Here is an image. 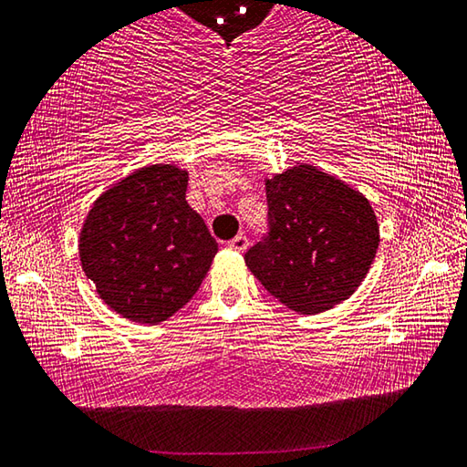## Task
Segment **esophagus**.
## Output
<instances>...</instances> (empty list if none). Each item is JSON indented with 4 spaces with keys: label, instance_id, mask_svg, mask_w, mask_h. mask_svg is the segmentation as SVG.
Wrapping results in <instances>:
<instances>
[{
    "label": "esophagus",
    "instance_id": "esophagus-1",
    "mask_svg": "<svg viewBox=\"0 0 467 467\" xmlns=\"http://www.w3.org/2000/svg\"><path fill=\"white\" fill-rule=\"evenodd\" d=\"M247 245H249V241H247L245 234H236L234 239L228 243V247L234 249V251H239V254H243V251L247 249Z\"/></svg>",
    "mask_w": 467,
    "mask_h": 467
}]
</instances>
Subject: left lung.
Wrapping results in <instances>:
<instances>
[{"mask_svg":"<svg viewBox=\"0 0 467 467\" xmlns=\"http://www.w3.org/2000/svg\"><path fill=\"white\" fill-rule=\"evenodd\" d=\"M270 233L245 254L265 291L297 314H320L364 283L380 243L368 197L312 164L265 179Z\"/></svg>","mask_w":467,"mask_h":467,"instance_id":"8db88e82","label":"left lung"}]
</instances>
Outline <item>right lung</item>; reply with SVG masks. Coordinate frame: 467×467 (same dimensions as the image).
<instances>
[{"instance_id": "obj_1", "label": "right lung", "mask_w": 467, "mask_h": 467, "mask_svg": "<svg viewBox=\"0 0 467 467\" xmlns=\"http://www.w3.org/2000/svg\"><path fill=\"white\" fill-rule=\"evenodd\" d=\"M189 172L143 166L95 199L78 236L80 265L109 309L160 324L187 306L218 254L187 203Z\"/></svg>"}]
</instances>
